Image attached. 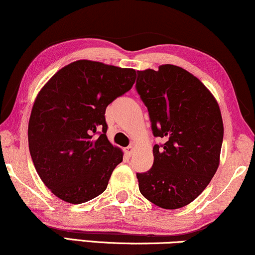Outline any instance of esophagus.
<instances>
[{
    "label": "esophagus",
    "mask_w": 255,
    "mask_h": 255,
    "mask_svg": "<svg viewBox=\"0 0 255 255\" xmlns=\"http://www.w3.org/2000/svg\"><path fill=\"white\" fill-rule=\"evenodd\" d=\"M134 150H135V147L133 146V144H130V146H128L127 148H126V154H127V155H131V154L134 153Z\"/></svg>",
    "instance_id": "obj_1"
}]
</instances>
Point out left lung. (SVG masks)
I'll use <instances>...</instances> for the list:
<instances>
[{
    "label": "left lung",
    "mask_w": 255,
    "mask_h": 255,
    "mask_svg": "<svg viewBox=\"0 0 255 255\" xmlns=\"http://www.w3.org/2000/svg\"><path fill=\"white\" fill-rule=\"evenodd\" d=\"M135 88L153 135L165 141L153 147L151 168L136 173L138 188L161 208H181L204 192L219 167L220 108L199 79L173 64L137 72Z\"/></svg>",
    "instance_id": "obj_1"
}]
</instances>
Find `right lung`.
Wrapping results in <instances>:
<instances>
[{
	"mask_svg": "<svg viewBox=\"0 0 255 255\" xmlns=\"http://www.w3.org/2000/svg\"><path fill=\"white\" fill-rule=\"evenodd\" d=\"M135 77L134 69L80 60L38 93L29 119V151L57 198L77 205L106 191L124 155L106 135V108L133 87Z\"/></svg>",
	"mask_w": 255,
	"mask_h": 255,
	"instance_id": "obj_1",
	"label": "right lung"
}]
</instances>
